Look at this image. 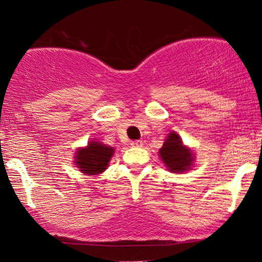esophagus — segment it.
<instances>
[{
	"label": "esophagus",
	"instance_id": "obj_1",
	"mask_svg": "<svg viewBox=\"0 0 262 262\" xmlns=\"http://www.w3.org/2000/svg\"><path fill=\"white\" fill-rule=\"evenodd\" d=\"M130 144L131 146H135V148H139V146H143V142L141 139H136V141H132Z\"/></svg>",
	"mask_w": 262,
	"mask_h": 262
}]
</instances>
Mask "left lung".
Masks as SVG:
<instances>
[{"mask_svg":"<svg viewBox=\"0 0 262 262\" xmlns=\"http://www.w3.org/2000/svg\"><path fill=\"white\" fill-rule=\"evenodd\" d=\"M160 156L168 169L173 173L187 170L193 161L191 151L182 145V141L175 132L167 137L163 146L160 149Z\"/></svg>","mask_w":262,"mask_h":262,"instance_id":"8db88e82","label":"left lung"}]
</instances>
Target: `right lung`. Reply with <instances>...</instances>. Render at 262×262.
I'll return each instance as SVG.
<instances>
[{
    "label": "right lung",
    "mask_w": 262,
    "mask_h": 262,
    "mask_svg": "<svg viewBox=\"0 0 262 262\" xmlns=\"http://www.w3.org/2000/svg\"><path fill=\"white\" fill-rule=\"evenodd\" d=\"M114 152L112 146H106L98 142H89L87 148L80 149L76 152L75 163L82 173L96 175L106 169Z\"/></svg>",
    "instance_id": "add662e5"
}]
</instances>
